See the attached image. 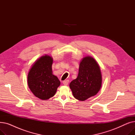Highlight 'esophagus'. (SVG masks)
Listing matches in <instances>:
<instances>
[{"label":"esophagus","instance_id":"esophagus-1","mask_svg":"<svg viewBox=\"0 0 135 135\" xmlns=\"http://www.w3.org/2000/svg\"><path fill=\"white\" fill-rule=\"evenodd\" d=\"M62 83L63 84V85H67L69 83V80H66L65 81H63Z\"/></svg>","mask_w":135,"mask_h":135}]
</instances>
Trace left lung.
Returning a JSON list of instances; mask_svg holds the SVG:
<instances>
[{
	"mask_svg": "<svg viewBox=\"0 0 135 135\" xmlns=\"http://www.w3.org/2000/svg\"><path fill=\"white\" fill-rule=\"evenodd\" d=\"M101 85L102 75L97 62L90 56L83 58L79 65L78 75L69 84L73 96L79 101H85L96 95Z\"/></svg>",
	"mask_w": 135,
	"mask_h": 135,
	"instance_id": "8db88e82",
	"label": "left lung"
}]
</instances>
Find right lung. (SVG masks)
I'll use <instances>...</instances> for the list:
<instances>
[{"label": "right lung", "mask_w": 135, "mask_h": 135, "mask_svg": "<svg viewBox=\"0 0 135 135\" xmlns=\"http://www.w3.org/2000/svg\"><path fill=\"white\" fill-rule=\"evenodd\" d=\"M52 62L51 57L42 56L34 63L28 74V86L35 96L42 100L53 97L61 84L52 74Z\"/></svg>", "instance_id": "right-lung-1"}]
</instances>
